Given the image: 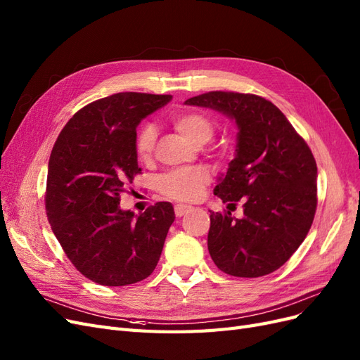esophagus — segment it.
I'll use <instances>...</instances> for the list:
<instances>
[{"instance_id":"1","label":"esophagus","mask_w":360,"mask_h":360,"mask_svg":"<svg viewBox=\"0 0 360 360\" xmlns=\"http://www.w3.org/2000/svg\"><path fill=\"white\" fill-rule=\"evenodd\" d=\"M192 210L191 205H184V204H177L176 207H174V213H176L177 217H181L186 213H189Z\"/></svg>"}]
</instances>
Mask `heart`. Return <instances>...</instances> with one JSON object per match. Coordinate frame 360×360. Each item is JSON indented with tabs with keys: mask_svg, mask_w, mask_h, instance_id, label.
Here are the masks:
<instances>
[{
	"mask_svg": "<svg viewBox=\"0 0 360 360\" xmlns=\"http://www.w3.org/2000/svg\"><path fill=\"white\" fill-rule=\"evenodd\" d=\"M171 124L177 132L193 144H204L214 134V122L202 111H179L171 115ZM156 146V129L146 123L138 129L135 136V151L139 160L148 162ZM212 174L205 167H188L168 171L159 179V192L169 200L189 202L201 197Z\"/></svg>",
	"mask_w": 360,
	"mask_h": 360,
	"instance_id": "b5f03b06",
	"label": "heart"
}]
</instances>
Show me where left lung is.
Returning <instances> with one entry per match:
<instances>
[{"mask_svg":"<svg viewBox=\"0 0 360 360\" xmlns=\"http://www.w3.org/2000/svg\"><path fill=\"white\" fill-rule=\"evenodd\" d=\"M186 105L213 108L236 120L237 155L214 188L243 217L210 214L207 245L217 269L238 278L278 270L307 237L317 210V163L287 117L264 97L209 91Z\"/></svg>","mask_w":360,"mask_h":360,"instance_id":"obj_1","label":"left lung"}]
</instances>
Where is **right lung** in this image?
<instances>
[{
	"mask_svg": "<svg viewBox=\"0 0 360 360\" xmlns=\"http://www.w3.org/2000/svg\"><path fill=\"white\" fill-rule=\"evenodd\" d=\"M171 94L117 93L94 101L63 127L51 151L46 216L76 270L106 287L148 278L158 266L171 224V202L135 216L120 209V193L138 168V123Z\"/></svg>",
	"mask_w": 360,
	"mask_h": 360,
	"instance_id": "1",
	"label": "right lung"
}]
</instances>
